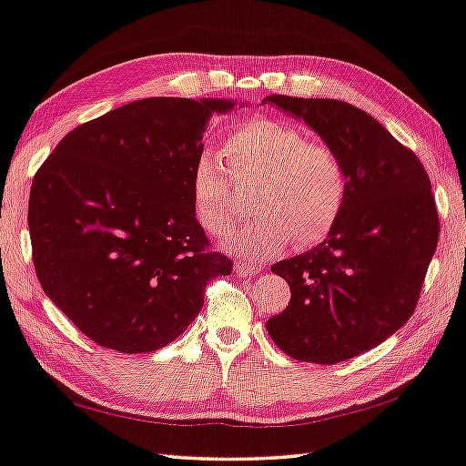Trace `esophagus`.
I'll use <instances>...</instances> for the list:
<instances>
[{"label": "esophagus", "mask_w": 466, "mask_h": 466, "mask_svg": "<svg viewBox=\"0 0 466 466\" xmlns=\"http://www.w3.org/2000/svg\"><path fill=\"white\" fill-rule=\"evenodd\" d=\"M234 272L238 277H246V279H250V277H254V275H258L260 272V267H257V264H252V262H244V260H238L234 264Z\"/></svg>", "instance_id": "34e87169"}]
</instances>
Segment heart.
<instances>
[{"mask_svg":"<svg viewBox=\"0 0 466 466\" xmlns=\"http://www.w3.org/2000/svg\"><path fill=\"white\" fill-rule=\"evenodd\" d=\"M232 176L252 191L257 216L242 224L228 248L264 260L293 240L315 248L329 238L350 199V169L339 151L313 143L299 127L275 116H248L224 141ZM218 155L204 151L191 173V199L198 222L224 234L238 214L234 179Z\"/></svg>","mask_w":466,"mask_h":466,"instance_id":"obj_1","label":"heart"}]
</instances>
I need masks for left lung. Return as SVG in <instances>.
Listing matches in <instances>:
<instances>
[{"label":"left lung","instance_id":"left-lung-1","mask_svg":"<svg viewBox=\"0 0 466 466\" xmlns=\"http://www.w3.org/2000/svg\"><path fill=\"white\" fill-rule=\"evenodd\" d=\"M321 135L350 169V199L329 238L272 264L290 287L267 331L293 360L333 366L376 348L412 317L439 244L431 177L376 118L335 98L270 95Z\"/></svg>","mask_w":466,"mask_h":466}]
</instances>
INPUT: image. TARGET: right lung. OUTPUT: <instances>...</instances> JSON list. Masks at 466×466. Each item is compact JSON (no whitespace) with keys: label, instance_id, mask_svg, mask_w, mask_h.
<instances>
[{"label":"right lung","instance_id":"1","mask_svg":"<svg viewBox=\"0 0 466 466\" xmlns=\"http://www.w3.org/2000/svg\"><path fill=\"white\" fill-rule=\"evenodd\" d=\"M224 98L135 100L78 125L35 171L27 226L44 293L100 348L145 353L184 333L209 280L232 260L209 250L191 173Z\"/></svg>","mask_w":466,"mask_h":466}]
</instances>
